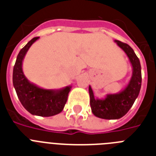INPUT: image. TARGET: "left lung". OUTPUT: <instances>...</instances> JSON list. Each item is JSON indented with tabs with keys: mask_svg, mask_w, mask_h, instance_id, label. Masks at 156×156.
<instances>
[{
	"mask_svg": "<svg viewBox=\"0 0 156 156\" xmlns=\"http://www.w3.org/2000/svg\"><path fill=\"white\" fill-rule=\"evenodd\" d=\"M119 48L125 52L132 66V77L127 86L117 93L107 94L103 99L95 98L91 86L89 87L90 106L95 116L104 119H119L130 109L137 98L141 87V67L140 60L129 44L115 40Z\"/></svg>",
	"mask_w": 156,
	"mask_h": 156,
	"instance_id": "1",
	"label": "left lung"
}]
</instances>
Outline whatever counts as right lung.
<instances>
[{
	"label": "right lung",
	"instance_id": "obj_1",
	"mask_svg": "<svg viewBox=\"0 0 156 156\" xmlns=\"http://www.w3.org/2000/svg\"><path fill=\"white\" fill-rule=\"evenodd\" d=\"M38 39V37L31 39L19 52L13 68V86L26 110L34 115L49 117L63 111L71 86L59 89H43L26 78L23 71V62L30 46Z\"/></svg>",
	"mask_w": 156,
	"mask_h": 156
}]
</instances>
